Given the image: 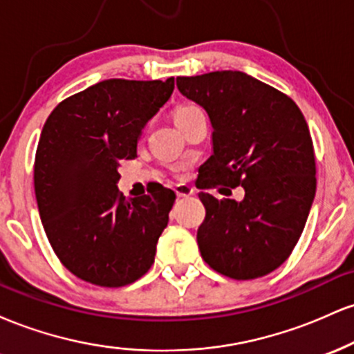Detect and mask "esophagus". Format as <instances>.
I'll use <instances>...</instances> for the list:
<instances>
[{
    "label": "esophagus",
    "instance_id": "34e87169",
    "mask_svg": "<svg viewBox=\"0 0 354 354\" xmlns=\"http://www.w3.org/2000/svg\"><path fill=\"white\" fill-rule=\"evenodd\" d=\"M174 193H176L178 198H188L194 193V189L188 185H178L176 188H174Z\"/></svg>",
    "mask_w": 354,
    "mask_h": 354
}]
</instances>
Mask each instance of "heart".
Returning <instances> with one entry per match:
<instances>
[{"label": "heart", "instance_id": "heart-1", "mask_svg": "<svg viewBox=\"0 0 354 354\" xmlns=\"http://www.w3.org/2000/svg\"><path fill=\"white\" fill-rule=\"evenodd\" d=\"M196 113H201V109L196 106H181L176 109V113H174V121H176V124H180L181 121L188 120L189 116L196 115Z\"/></svg>", "mask_w": 354, "mask_h": 354}]
</instances>
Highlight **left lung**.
I'll return each instance as SVG.
<instances>
[{"label":"left lung","instance_id":"left-lung-1","mask_svg":"<svg viewBox=\"0 0 354 354\" xmlns=\"http://www.w3.org/2000/svg\"><path fill=\"white\" fill-rule=\"evenodd\" d=\"M176 84L213 126L201 188L245 189L241 201L198 194L206 209L196 234L203 259L228 278H261L290 258L315 200L306 120L290 96L241 71L183 76Z\"/></svg>","mask_w":354,"mask_h":354}]
</instances>
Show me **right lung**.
<instances>
[{
	"label": "right lung",
	"mask_w": 354,
	"mask_h": 354,
	"mask_svg": "<svg viewBox=\"0 0 354 354\" xmlns=\"http://www.w3.org/2000/svg\"><path fill=\"white\" fill-rule=\"evenodd\" d=\"M174 89L166 81L104 80L63 100L48 116L35 156V193L48 241L68 271L120 288L154 263L174 191L156 185L126 200L121 161L136 158L145 124Z\"/></svg>",
	"instance_id": "obj_1"
}]
</instances>
